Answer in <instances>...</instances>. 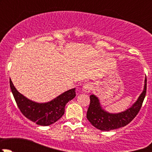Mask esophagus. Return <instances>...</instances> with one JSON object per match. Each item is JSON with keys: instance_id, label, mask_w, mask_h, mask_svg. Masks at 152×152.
<instances>
[{"instance_id": "1", "label": "esophagus", "mask_w": 152, "mask_h": 152, "mask_svg": "<svg viewBox=\"0 0 152 152\" xmlns=\"http://www.w3.org/2000/svg\"><path fill=\"white\" fill-rule=\"evenodd\" d=\"M93 89V85L90 83H86L85 85H84L83 87H82V91L85 92L86 93H90V91Z\"/></svg>"}]
</instances>
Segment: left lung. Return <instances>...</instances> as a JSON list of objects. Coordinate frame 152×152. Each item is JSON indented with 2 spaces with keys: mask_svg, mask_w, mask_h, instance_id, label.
I'll return each instance as SVG.
<instances>
[{
  "mask_svg": "<svg viewBox=\"0 0 152 152\" xmlns=\"http://www.w3.org/2000/svg\"><path fill=\"white\" fill-rule=\"evenodd\" d=\"M146 77L144 88L137 100L131 107L118 113H110L101 106L98 97L95 95L90 96V103L87 112V118L93 126L102 131H110L121 128L129 124L135 118L141 108L146 93Z\"/></svg>",
  "mask_w": 152,
  "mask_h": 152,
  "instance_id": "8db88e82",
  "label": "left lung"
}]
</instances>
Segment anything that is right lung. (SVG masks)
I'll list each match as a JSON object with an SVG mask.
<instances>
[{
  "mask_svg": "<svg viewBox=\"0 0 152 152\" xmlns=\"http://www.w3.org/2000/svg\"><path fill=\"white\" fill-rule=\"evenodd\" d=\"M10 87L22 114L30 121L40 126H49L57 121L65 113L66 104L76 96V89L73 88L46 103H37L29 100L20 93L11 79Z\"/></svg>",
  "mask_w": 152,
  "mask_h": 152,
  "instance_id": "right-lung-1",
  "label": "right lung"
}]
</instances>
